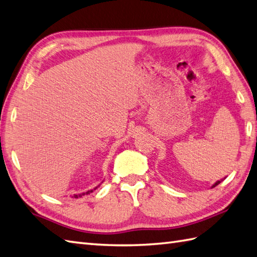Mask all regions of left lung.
I'll list each match as a JSON object with an SVG mask.
<instances>
[{
    "instance_id": "1",
    "label": "left lung",
    "mask_w": 257,
    "mask_h": 257,
    "mask_svg": "<svg viewBox=\"0 0 257 257\" xmlns=\"http://www.w3.org/2000/svg\"><path fill=\"white\" fill-rule=\"evenodd\" d=\"M224 178H225V177H224ZM224 178H223V180H224ZM223 180H220V181H217L216 183H214V184L212 185V186H211V188H213V187H216V186H217V185H219V184H220V183H221V182H222Z\"/></svg>"
}]
</instances>
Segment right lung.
<instances>
[{"instance_id":"1","label":"right lung","mask_w":257,"mask_h":257,"mask_svg":"<svg viewBox=\"0 0 257 257\" xmlns=\"http://www.w3.org/2000/svg\"><path fill=\"white\" fill-rule=\"evenodd\" d=\"M101 183H103V182H101ZM100 183V184H101ZM99 184V185H100ZM99 185H98V186H96V187H95V188H93V189H91V190H87V192H85V193H81V194H74L73 196H72V198H80V197H82V196H84V195H88V194H91V193H93L94 192V190L95 189H96L97 187H99Z\"/></svg>"}]
</instances>
